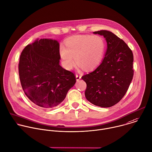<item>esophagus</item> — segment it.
<instances>
[{"mask_svg":"<svg viewBox=\"0 0 152 152\" xmlns=\"http://www.w3.org/2000/svg\"><path fill=\"white\" fill-rule=\"evenodd\" d=\"M76 80H77V81H79V80L80 79L81 76H80V75L76 74Z\"/></svg>","mask_w":152,"mask_h":152,"instance_id":"obj_1","label":"esophagus"}]
</instances>
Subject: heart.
I'll use <instances>...</instances> for the list:
<instances>
[{
	"label": "heart",
	"mask_w": 152,
	"mask_h": 152,
	"mask_svg": "<svg viewBox=\"0 0 152 152\" xmlns=\"http://www.w3.org/2000/svg\"><path fill=\"white\" fill-rule=\"evenodd\" d=\"M66 47L60 48V55L65 67L71 69L76 63L85 70L94 69L102 61L105 49L104 41L98 36L77 35L69 37Z\"/></svg>",
	"instance_id": "1"
}]
</instances>
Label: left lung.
I'll use <instances>...</instances> for the list:
<instances>
[{
	"label": "left lung",
	"mask_w": 152,
	"mask_h": 152,
	"mask_svg": "<svg viewBox=\"0 0 152 152\" xmlns=\"http://www.w3.org/2000/svg\"><path fill=\"white\" fill-rule=\"evenodd\" d=\"M106 39L107 49L101 64L93 72L83 75L86 83V98L102 107H110L125 95L134 75V56L126 43L107 30L94 31Z\"/></svg>",
	"instance_id": "8db88e82"
}]
</instances>
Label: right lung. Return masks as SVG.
<instances>
[{
	"label": "right lung",
	"instance_id": "1",
	"mask_svg": "<svg viewBox=\"0 0 152 152\" xmlns=\"http://www.w3.org/2000/svg\"><path fill=\"white\" fill-rule=\"evenodd\" d=\"M60 44L50 39H37L23 50L18 72L28 98L43 109H51L65 99L76 83L73 73L60 65Z\"/></svg>",
	"mask_w": 152,
	"mask_h": 152
}]
</instances>
